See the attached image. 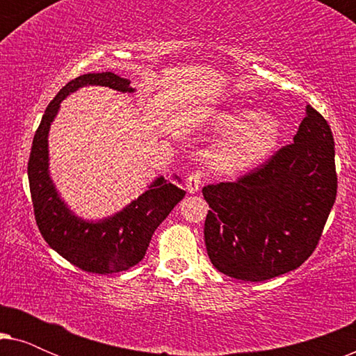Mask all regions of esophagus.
Returning a JSON list of instances; mask_svg holds the SVG:
<instances>
[{"instance_id": "esophagus-1", "label": "esophagus", "mask_w": 356, "mask_h": 356, "mask_svg": "<svg viewBox=\"0 0 356 356\" xmlns=\"http://www.w3.org/2000/svg\"><path fill=\"white\" fill-rule=\"evenodd\" d=\"M202 186V175L199 170H193L186 178V189L189 193H197Z\"/></svg>"}]
</instances>
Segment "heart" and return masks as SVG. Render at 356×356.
Listing matches in <instances>:
<instances>
[{
    "mask_svg": "<svg viewBox=\"0 0 356 356\" xmlns=\"http://www.w3.org/2000/svg\"><path fill=\"white\" fill-rule=\"evenodd\" d=\"M213 126L227 138L212 149L211 162L225 173L241 172L264 160L277 147L282 133L279 120L248 106L217 115Z\"/></svg>",
    "mask_w": 356,
    "mask_h": 356,
    "instance_id": "1",
    "label": "heart"
}]
</instances>
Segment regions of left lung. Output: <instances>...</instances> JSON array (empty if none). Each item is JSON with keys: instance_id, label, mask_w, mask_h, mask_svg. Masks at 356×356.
<instances>
[{"instance_id": "1", "label": "left lung", "mask_w": 356, "mask_h": 356, "mask_svg": "<svg viewBox=\"0 0 356 356\" xmlns=\"http://www.w3.org/2000/svg\"><path fill=\"white\" fill-rule=\"evenodd\" d=\"M204 240L222 274L262 282L300 267L318 246L337 196L334 136L306 108L293 143L236 181L202 188Z\"/></svg>"}]
</instances>
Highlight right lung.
Listing matches in <instances>:
<instances>
[{"label":"right lung","instance_id":"1","mask_svg":"<svg viewBox=\"0 0 356 356\" xmlns=\"http://www.w3.org/2000/svg\"><path fill=\"white\" fill-rule=\"evenodd\" d=\"M82 86L133 92L129 81L113 72L82 74L67 82L48 104L33 136L27 163L33 216L43 240L66 261L92 274H115L143 259L154 232L184 197V191L157 178L143 196L104 222H84L67 211L48 177V129L61 102Z\"/></svg>","mask_w":356,"mask_h":356}]
</instances>
